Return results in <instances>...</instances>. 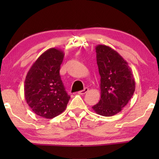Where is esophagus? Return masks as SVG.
I'll return each mask as SVG.
<instances>
[{
    "mask_svg": "<svg viewBox=\"0 0 159 159\" xmlns=\"http://www.w3.org/2000/svg\"><path fill=\"white\" fill-rule=\"evenodd\" d=\"M88 90H89V89L88 88H85L83 90L79 91V92H78V93H79V94H80V95H84V94H85V93H87L88 92Z\"/></svg>",
    "mask_w": 159,
    "mask_h": 159,
    "instance_id": "obj_1",
    "label": "esophagus"
}]
</instances>
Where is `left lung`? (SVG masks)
<instances>
[{
	"label": "left lung",
	"instance_id": "1",
	"mask_svg": "<svg viewBox=\"0 0 159 159\" xmlns=\"http://www.w3.org/2000/svg\"><path fill=\"white\" fill-rule=\"evenodd\" d=\"M101 76V99L93 109L103 116L118 114L128 103L135 90V81L128 63L111 48L95 47Z\"/></svg>",
	"mask_w": 159,
	"mask_h": 159
}]
</instances>
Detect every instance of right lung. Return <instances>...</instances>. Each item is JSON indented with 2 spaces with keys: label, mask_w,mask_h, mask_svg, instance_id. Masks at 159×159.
Masks as SVG:
<instances>
[{
  "label": "right lung",
  "mask_w": 159,
  "mask_h": 159,
  "mask_svg": "<svg viewBox=\"0 0 159 159\" xmlns=\"http://www.w3.org/2000/svg\"><path fill=\"white\" fill-rule=\"evenodd\" d=\"M64 56L60 49L47 50L39 56L26 76V101L34 114L43 118L53 119L61 114L70 99L59 74Z\"/></svg>",
  "instance_id": "add662e5"
}]
</instances>
